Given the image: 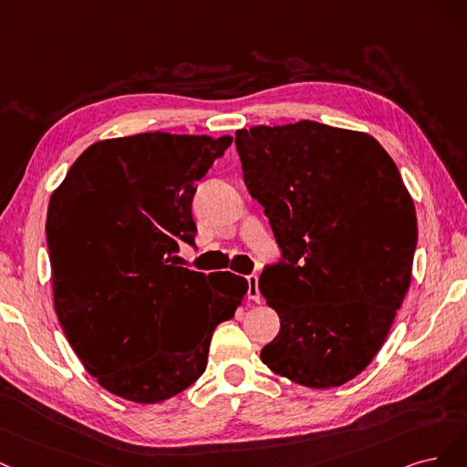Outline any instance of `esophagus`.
<instances>
[{
    "label": "esophagus",
    "mask_w": 467,
    "mask_h": 467,
    "mask_svg": "<svg viewBox=\"0 0 467 467\" xmlns=\"http://www.w3.org/2000/svg\"><path fill=\"white\" fill-rule=\"evenodd\" d=\"M248 298L254 300V303H260V300H262L258 275H248Z\"/></svg>",
    "instance_id": "1"
}]
</instances>
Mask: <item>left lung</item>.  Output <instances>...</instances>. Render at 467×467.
<instances>
[{
	"label": "left lung",
	"instance_id": "1",
	"mask_svg": "<svg viewBox=\"0 0 467 467\" xmlns=\"http://www.w3.org/2000/svg\"><path fill=\"white\" fill-rule=\"evenodd\" d=\"M234 145L285 260L260 275L281 320L264 365L306 388L349 382L411 283L417 215L396 162L372 135L310 119L238 130Z\"/></svg>",
	"mask_w": 467,
	"mask_h": 467
}]
</instances>
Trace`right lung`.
Instances as JSON below:
<instances>
[{"label": "right lung", "mask_w": 467, "mask_h": 467, "mask_svg": "<svg viewBox=\"0 0 467 467\" xmlns=\"http://www.w3.org/2000/svg\"><path fill=\"white\" fill-rule=\"evenodd\" d=\"M231 135L149 131L87 147L48 203L54 310L75 355L110 394L159 403L207 367L215 327L248 283L176 265L193 244L192 200Z\"/></svg>", "instance_id": "1"}]
</instances>
